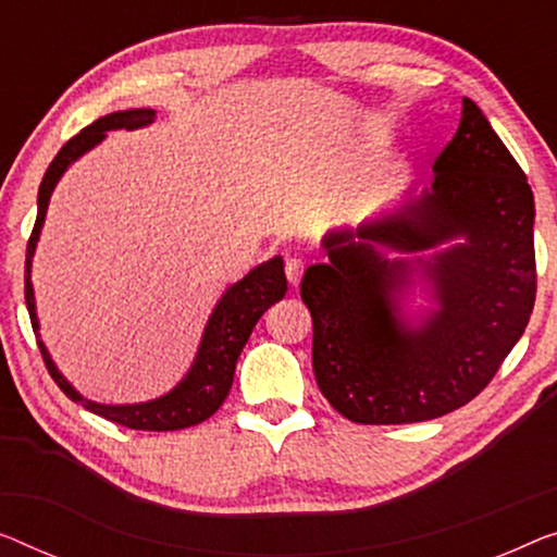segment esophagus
I'll return each instance as SVG.
<instances>
[{
  "mask_svg": "<svg viewBox=\"0 0 557 557\" xmlns=\"http://www.w3.org/2000/svg\"><path fill=\"white\" fill-rule=\"evenodd\" d=\"M302 272H305V262L300 260V257H289V260L285 262V275H287L289 285H293V287L300 285Z\"/></svg>",
  "mask_w": 557,
  "mask_h": 557,
  "instance_id": "obj_1",
  "label": "esophagus"
}]
</instances>
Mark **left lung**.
<instances>
[{"mask_svg": "<svg viewBox=\"0 0 557 557\" xmlns=\"http://www.w3.org/2000/svg\"><path fill=\"white\" fill-rule=\"evenodd\" d=\"M433 172L395 212L330 232L327 260L310 264L300 285L318 385L362 425L462 408L491 383L535 305L533 189L472 99L462 97L458 132ZM420 276L436 307L412 321L399 300Z\"/></svg>", "mask_w": 557, "mask_h": 557, "instance_id": "1", "label": "left lung"}]
</instances>
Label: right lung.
Instances as JSON below:
<instances>
[{"label": "right lung", "mask_w": 557, "mask_h": 557, "mask_svg": "<svg viewBox=\"0 0 557 557\" xmlns=\"http://www.w3.org/2000/svg\"><path fill=\"white\" fill-rule=\"evenodd\" d=\"M154 110H122L99 117L97 122L89 124L74 135L66 143L45 172V180L39 185L37 195V222L32 230L29 245H27V262H24V300H27L32 327L39 335V318H37V302H35V287H32V257H35L41 227H45L49 197H52L57 182L62 180V174L70 170L72 162H77L82 154L97 147L107 137V132L112 129H137L147 127L154 122ZM287 293V277H285V262L282 257L275 255L272 260L257 264L255 270L230 285L222 297L214 305V310L207 320L202 339H199L197 355L193 360V368L187 370V375L174 385L170 393H164L154 400L135 403V405H102L95 400L82 397L77 389L70 385L57 364L52 355L45 347L41 339L39 350L49 375L62 393L70 400L85 405L89 412L99 414V418L117 422L129 430H149V433H168V430H182L193 428L205 422L210 414L220 410V405L225 403V397L232 387V377H235V364L239 352L247 339L252 335V327L257 320L262 318L264 310L270 305L280 302Z\"/></svg>", "instance_id": "right-lung-1"}]
</instances>
